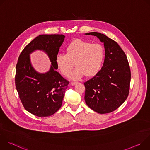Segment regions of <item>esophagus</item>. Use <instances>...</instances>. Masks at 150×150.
I'll return each instance as SVG.
<instances>
[{"label": "esophagus", "instance_id": "esophagus-1", "mask_svg": "<svg viewBox=\"0 0 150 150\" xmlns=\"http://www.w3.org/2000/svg\"><path fill=\"white\" fill-rule=\"evenodd\" d=\"M77 83H78L77 82H71V84L72 85H74L76 84Z\"/></svg>", "mask_w": 150, "mask_h": 150}]
</instances>
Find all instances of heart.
<instances>
[{
	"instance_id": "b5f03b06",
	"label": "heart",
	"mask_w": 150,
	"mask_h": 150,
	"mask_svg": "<svg viewBox=\"0 0 150 150\" xmlns=\"http://www.w3.org/2000/svg\"><path fill=\"white\" fill-rule=\"evenodd\" d=\"M104 58V49L101 45L76 39L67 46L66 54L57 55L56 63L65 76L69 75L75 65L76 68L70 75V78L76 80L84 75L87 77L97 75L101 69Z\"/></svg>"
}]
</instances>
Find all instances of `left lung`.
<instances>
[{
    "instance_id": "8db88e82",
    "label": "left lung",
    "mask_w": 150,
    "mask_h": 150,
    "mask_svg": "<svg viewBox=\"0 0 150 150\" xmlns=\"http://www.w3.org/2000/svg\"><path fill=\"white\" fill-rule=\"evenodd\" d=\"M97 37L104 42L105 59L101 69L84 82L85 101L94 111L109 113L116 110L129 93L131 73L127 57L117 42L103 34H85Z\"/></svg>"
}]
</instances>
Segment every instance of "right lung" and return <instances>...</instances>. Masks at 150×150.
<instances>
[{
	"instance_id": "obj_1",
	"label": "right lung",
	"mask_w": 150,
	"mask_h": 150,
	"mask_svg": "<svg viewBox=\"0 0 150 150\" xmlns=\"http://www.w3.org/2000/svg\"><path fill=\"white\" fill-rule=\"evenodd\" d=\"M63 34H42L28 43L19 56L16 65L15 82L19 97L28 112L38 117L50 116L62 106L69 82L56 69V57L63 43ZM44 50L52 62L50 71L37 73L32 67L29 54L35 50Z\"/></svg>"
}]
</instances>
